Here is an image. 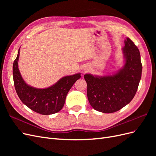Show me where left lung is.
Listing matches in <instances>:
<instances>
[{"mask_svg": "<svg viewBox=\"0 0 156 156\" xmlns=\"http://www.w3.org/2000/svg\"><path fill=\"white\" fill-rule=\"evenodd\" d=\"M122 49L125 64L115 74L96 76L85 74L87 97L94 109L112 113L121 109L133 100L142 74V64L139 49L129 37Z\"/></svg>", "mask_w": 156, "mask_h": 156, "instance_id": "left-lung-1", "label": "left lung"}]
</instances>
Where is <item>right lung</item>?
Masks as SVG:
<instances>
[{
	"label": "right lung",
	"instance_id": "obj_1",
	"mask_svg": "<svg viewBox=\"0 0 156 156\" xmlns=\"http://www.w3.org/2000/svg\"><path fill=\"white\" fill-rule=\"evenodd\" d=\"M20 50L13 65L14 87L19 98L25 105L39 114L49 115L58 112L62 108L70 88L81 78V73L65 76L47 88L30 87L23 79L18 68Z\"/></svg>",
	"mask_w": 156,
	"mask_h": 156
}]
</instances>
